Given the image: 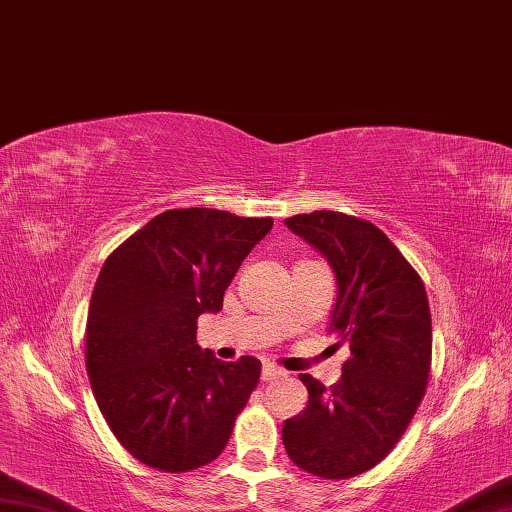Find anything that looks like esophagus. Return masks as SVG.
Here are the masks:
<instances>
[{"mask_svg": "<svg viewBox=\"0 0 512 512\" xmlns=\"http://www.w3.org/2000/svg\"><path fill=\"white\" fill-rule=\"evenodd\" d=\"M281 376H285V370L278 368V365L274 363L263 365V381H274V379H281Z\"/></svg>", "mask_w": 512, "mask_h": 512, "instance_id": "1", "label": "esophagus"}]
</instances>
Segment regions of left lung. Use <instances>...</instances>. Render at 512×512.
<instances>
[{
  "label": "left lung",
  "instance_id": "8db88e82",
  "mask_svg": "<svg viewBox=\"0 0 512 512\" xmlns=\"http://www.w3.org/2000/svg\"><path fill=\"white\" fill-rule=\"evenodd\" d=\"M285 225L325 254L339 281L330 334L350 347L330 390L301 374L310 401L283 426L294 464L321 479H350L390 455L426 394L432 321L426 285L370 220L312 211Z\"/></svg>",
  "mask_w": 512,
  "mask_h": 512
}]
</instances>
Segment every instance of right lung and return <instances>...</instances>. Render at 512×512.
<instances>
[{"instance_id":"right-lung-1","label":"right lung","mask_w":512,"mask_h":512,"mask_svg":"<svg viewBox=\"0 0 512 512\" xmlns=\"http://www.w3.org/2000/svg\"><path fill=\"white\" fill-rule=\"evenodd\" d=\"M272 218L169 209L106 258L86 318V372L115 439L144 466L191 472L218 459L260 381V361H218L198 316L225 289Z\"/></svg>"}]
</instances>
